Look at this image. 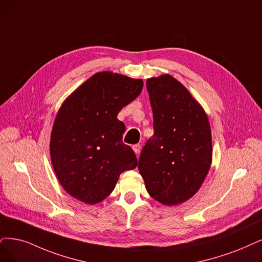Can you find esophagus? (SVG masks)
Returning <instances> with one entry per match:
<instances>
[{
    "label": "esophagus",
    "instance_id": "obj_1",
    "mask_svg": "<svg viewBox=\"0 0 262 262\" xmlns=\"http://www.w3.org/2000/svg\"><path fill=\"white\" fill-rule=\"evenodd\" d=\"M133 150H134V152L136 153L137 156H138V154L140 153V150H141V146H140V144H134V146H133Z\"/></svg>",
    "mask_w": 262,
    "mask_h": 262
}]
</instances>
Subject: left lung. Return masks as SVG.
<instances>
[{"mask_svg":"<svg viewBox=\"0 0 262 262\" xmlns=\"http://www.w3.org/2000/svg\"><path fill=\"white\" fill-rule=\"evenodd\" d=\"M153 112V136L138 164L149 194L173 206L200 190L211 165V130L207 114L175 77L147 80Z\"/></svg>","mask_w":262,"mask_h":262,"instance_id":"obj_1","label":"left lung"}]
</instances>
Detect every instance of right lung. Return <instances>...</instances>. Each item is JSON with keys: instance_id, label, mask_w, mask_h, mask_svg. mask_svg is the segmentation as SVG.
Returning a JSON list of instances; mask_svg holds the SVG:
<instances>
[{"instance_id": "1", "label": "right lung", "mask_w": 262, "mask_h": 262, "mask_svg": "<svg viewBox=\"0 0 262 262\" xmlns=\"http://www.w3.org/2000/svg\"><path fill=\"white\" fill-rule=\"evenodd\" d=\"M143 81L102 71L94 74L61 104L53 125L50 151L56 176L68 194L85 204L100 203L121 173L138 161L123 143V106L136 99Z\"/></svg>"}]
</instances>
